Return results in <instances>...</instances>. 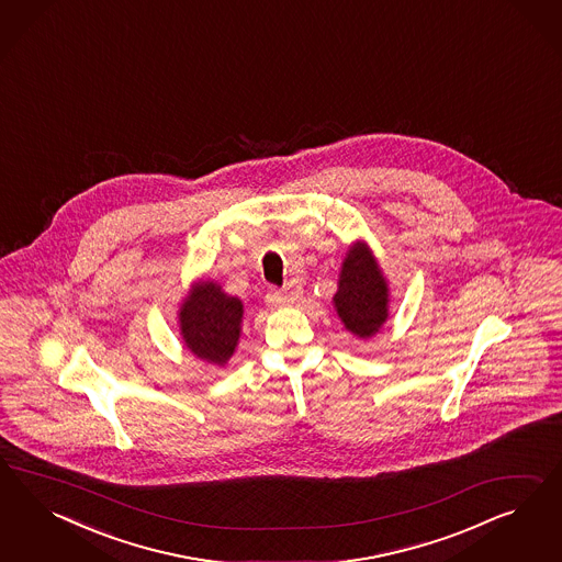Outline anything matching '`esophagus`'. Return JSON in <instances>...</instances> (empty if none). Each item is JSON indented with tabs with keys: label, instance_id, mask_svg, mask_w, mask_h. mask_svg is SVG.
<instances>
[{
	"label": "esophagus",
	"instance_id": "1",
	"mask_svg": "<svg viewBox=\"0 0 562 562\" xmlns=\"http://www.w3.org/2000/svg\"><path fill=\"white\" fill-rule=\"evenodd\" d=\"M266 301L272 306H286L290 303V296L286 292H282V290L270 289L268 294H266Z\"/></svg>",
	"mask_w": 562,
	"mask_h": 562
}]
</instances>
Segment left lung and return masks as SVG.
I'll return each mask as SVG.
<instances>
[{
  "instance_id": "left-lung-1",
  "label": "left lung",
  "mask_w": 562,
  "mask_h": 562,
  "mask_svg": "<svg viewBox=\"0 0 562 562\" xmlns=\"http://www.w3.org/2000/svg\"><path fill=\"white\" fill-rule=\"evenodd\" d=\"M331 301L344 327L360 340L374 338L390 319V284L367 240L348 247Z\"/></svg>"
}]
</instances>
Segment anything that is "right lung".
I'll return each instance as SVG.
<instances>
[{"label": "right lung", "mask_w": 562, "mask_h": 562, "mask_svg": "<svg viewBox=\"0 0 562 562\" xmlns=\"http://www.w3.org/2000/svg\"><path fill=\"white\" fill-rule=\"evenodd\" d=\"M181 340L204 362L224 367L237 350L243 327V301L214 280H195L177 311Z\"/></svg>", "instance_id": "add662e5"}]
</instances>
